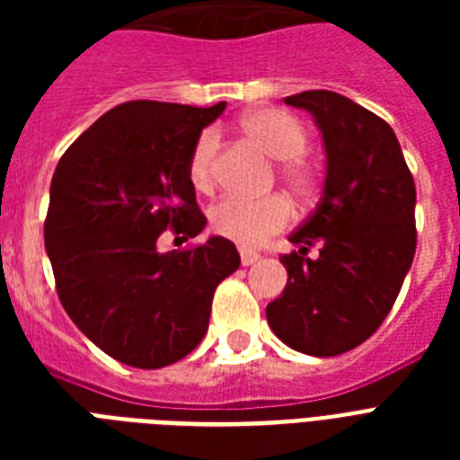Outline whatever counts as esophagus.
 <instances>
[{
    "mask_svg": "<svg viewBox=\"0 0 460 460\" xmlns=\"http://www.w3.org/2000/svg\"><path fill=\"white\" fill-rule=\"evenodd\" d=\"M258 260H260L258 252L248 251V248H241V265H243V267H251V265H255Z\"/></svg>",
    "mask_w": 460,
    "mask_h": 460,
    "instance_id": "esophagus-1",
    "label": "esophagus"
}]
</instances>
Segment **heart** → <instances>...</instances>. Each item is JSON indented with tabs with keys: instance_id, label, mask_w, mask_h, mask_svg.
Listing matches in <instances>:
<instances>
[{
	"instance_id": "obj_1",
	"label": "heart",
	"mask_w": 460,
	"mask_h": 460,
	"mask_svg": "<svg viewBox=\"0 0 460 460\" xmlns=\"http://www.w3.org/2000/svg\"><path fill=\"white\" fill-rule=\"evenodd\" d=\"M241 131L267 157L277 159V173L281 183L296 195L307 198L314 188V172L303 153L307 150V131L296 117L281 110H255L241 119ZM219 140L217 133L202 131L195 140L188 159V179L198 190H208L215 181V157ZM291 222V208L281 195L243 198L224 195L209 209V224L219 236L241 245H260L262 241L287 229Z\"/></svg>"
}]
</instances>
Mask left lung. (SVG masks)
<instances>
[{
    "mask_svg": "<svg viewBox=\"0 0 460 460\" xmlns=\"http://www.w3.org/2000/svg\"><path fill=\"white\" fill-rule=\"evenodd\" d=\"M284 102L313 114L327 166L317 208L288 236V281L267 305V322L294 350L339 356L377 332L413 265L415 183L396 133L377 114L332 90ZM313 244L321 255L310 259Z\"/></svg>",
    "mask_w": 460,
    "mask_h": 460,
    "instance_id": "obj_1",
    "label": "left lung"
}]
</instances>
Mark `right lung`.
<instances>
[{
  "label": "right lung",
  "instance_id": "1",
  "mask_svg": "<svg viewBox=\"0 0 460 460\" xmlns=\"http://www.w3.org/2000/svg\"><path fill=\"white\" fill-rule=\"evenodd\" d=\"M224 107L119 104L54 169L45 248L57 294L75 327L119 363L157 370L186 358L208 334L215 288L241 265L224 236L157 251L162 231L193 238L208 224L188 159Z\"/></svg>",
  "mask_w": 460,
  "mask_h": 460
}]
</instances>
